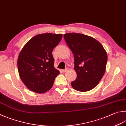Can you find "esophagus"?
I'll use <instances>...</instances> for the list:
<instances>
[{"mask_svg":"<svg viewBox=\"0 0 126 126\" xmlns=\"http://www.w3.org/2000/svg\"><path fill=\"white\" fill-rule=\"evenodd\" d=\"M68 70V68H65V69H64V70H63V72H66V71H67Z\"/></svg>","mask_w":126,"mask_h":126,"instance_id":"esophagus-1","label":"esophagus"}]
</instances>
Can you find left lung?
I'll return each instance as SVG.
<instances>
[{
    "instance_id": "obj_1",
    "label": "left lung",
    "mask_w": 126,
    "mask_h": 126,
    "mask_svg": "<svg viewBox=\"0 0 126 126\" xmlns=\"http://www.w3.org/2000/svg\"><path fill=\"white\" fill-rule=\"evenodd\" d=\"M64 39L74 56L77 78L71 82L73 89L87 92L95 87L105 73L108 55L100 42L88 35L68 33Z\"/></svg>"
}]
</instances>
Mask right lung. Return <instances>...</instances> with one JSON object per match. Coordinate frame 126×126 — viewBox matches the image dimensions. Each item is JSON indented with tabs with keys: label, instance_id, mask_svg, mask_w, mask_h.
<instances>
[{
	"label": "right lung",
	"instance_id": "right-lung-1",
	"mask_svg": "<svg viewBox=\"0 0 126 126\" xmlns=\"http://www.w3.org/2000/svg\"><path fill=\"white\" fill-rule=\"evenodd\" d=\"M62 34L42 33L31 39L20 51L17 60L19 75L31 91L44 93L51 88L60 72L54 67L53 49Z\"/></svg>",
	"mask_w": 126,
	"mask_h": 126
}]
</instances>
